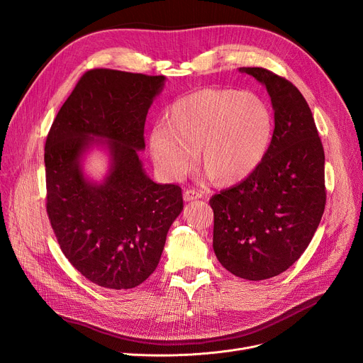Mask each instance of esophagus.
Here are the masks:
<instances>
[{"label":"esophagus","instance_id":"obj_1","mask_svg":"<svg viewBox=\"0 0 363 363\" xmlns=\"http://www.w3.org/2000/svg\"><path fill=\"white\" fill-rule=\"evenodd\" d=\"M199 199H201V193L196 191V189H186V191H184L185 201H193V200H199Z\"/></svg>","mask_w":363,"mask_h":363}]
</instances>
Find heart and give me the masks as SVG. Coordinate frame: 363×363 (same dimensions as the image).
<instances>
[{
    "label": "heart",
    "mask_w": 363,
    "mask_h": 363,
    "mask_svg": "<svg viewBox=\"0 0 363 363\" xmlns=\"http://www.w3.org/2000/svg\"><path fill=\"white\" fill-rule=\"evenodd\" d=\"M275 129L271 106L259 94L204 88L172 104L164 125L151 129V157L162 174L179 179L199 160L218 185L252 177L268 155Z\"/></svg>",
    "instance_id": "b5f03b06"
}]
</instances>
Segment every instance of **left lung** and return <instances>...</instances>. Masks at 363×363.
<instances>
[{
    "label": "left lung",
    "mask_w": 363,
    "mask_h": 363,
    "mask_svg": "<svg viewBox=\"0 0 363 363\" xmlns=\"http://www.w3.org/2000/svg\"><path fill=\"white\" fill-rule=\"evenodd\" d=\"M264 84L275 110L274 137L252 177L211 199L213 250L235 277H277L308 249L327 203L325 155L301 92L263 67H241Z\"/></svg>",
    "instance_id": "8db88e82"
}]
</instances>
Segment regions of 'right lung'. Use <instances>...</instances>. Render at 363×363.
Wrapping results in <instances>:
<instances>
[{
    "mask_svg": "<svg viewBox=\"0 0 363 363\" xmlns=\"http://www.w3.org/2000/svg\"><path fill=\"white\" fill-rule=\"evenodd\" d=\"M164 76L91 69L51 125L45 141L47 215L63 255L100 287L128 290L157 268L169 228L182 212L179 185L152 182L137 150ZM94 136L113 157L101 186L82 175L79 157Z\"/></svg>",
    "mask_w": 363,
    "mask_h": 363,
    "instance_id": "right-lung-1",
    "label": "right lung"
}]
</instances>
